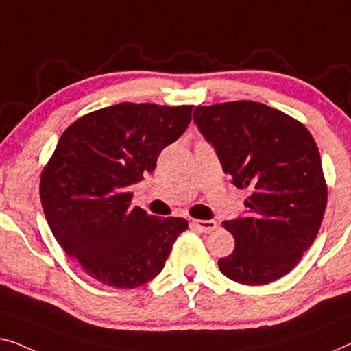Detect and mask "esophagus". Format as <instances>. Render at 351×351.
<instances>
[{"instance_id":"1","label":"esophagus","mask_w":351,"mask_h":351,"mask_svg":"<svg viewBox=\"0 0 351 351\" xmlns=\"http://www.w3.org/2000/svg\"><path fill=\"white\" fill-rule=\"evenodd\" d=\"M192 226L197 227L200 232H205V234H210L213 232L216 227H218V223L216 221H205V219H194L192 221Z\"/></svg>"}]
</instances>
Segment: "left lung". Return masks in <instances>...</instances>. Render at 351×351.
I'll use <instances>...</instances> for the list:
<instances>
[{"instance_id":"8db88e82","label":"left lung","mask_w":351,"mask_h":351,"mask_svg":"<svg viewBox=\"0 0 351 351\" xmlns=\"http://www.w3.org/2000/svg\"><path fill=\"white\" fill-rule=\"evenodd\" d=\"M194 121L224 173L250 191L246 218L223 223L235 248L219 270L241 285L272 283L298 265L322 226L328 184L317 143L302 122L258 101L195 106Z\"/></svg>"}]
</instances>
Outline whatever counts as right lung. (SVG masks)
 Wrapping results in <instances>:
<instances>
[{
    "label": "right lung",
    "mask_w": 351,
    "mask_h": 351,
    "mask_svg": "<svg viewBox=\"0 0 351 351\" xmlns=\"http://www.w3.org/2000/svg\"><path fill=\"white\" fill-rule=\"evenodd\" d=\"M192 108L119 103L92 111L62 133L44 165L39 195L49 227L100 283L132 289L151 281L187 229L186 219L133 206L130 186L184 133Z\"/></svg>",
    "instance_id": "right-lung-1"
}]
</instances>
